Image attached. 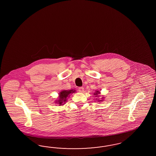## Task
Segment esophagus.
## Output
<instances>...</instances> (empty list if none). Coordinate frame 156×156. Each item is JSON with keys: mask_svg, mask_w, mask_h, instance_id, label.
Returning a JSON list of instances; mask_svg holds the SVG:
<instances>
[{"mask_svg": "<svg viewBox=\"0 0 156 156\" xmlns=\"http://www.w3.org/2000/svg\"><path fill=\"white\" fill-rule=\"evenodd\" d=\"M78 90H79L80 93H83L84 91V88L82 87H80L78 88Z\"/></svg>", "mask_w": 156, "mask_h": 156, "instance_id": "34e87169", "label": "esophagus"}]
</instances>
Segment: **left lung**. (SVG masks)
Masks as SVG:
<instances>
[{"label":"left lung","instance_id":"8db88e82","mask_svg":"<svg viewBox=\"0 0 156 156\" xmlns=\"http://www.w3.org/2000/svg\"><path fill=\"white\" fill-rule=\"evenodd\" d=\"M100 94H101V92L99 91V90H96L95 91V92L94 93V95L95 97H96V101H98V102H102L103 101H104V98H105V97H102L101 98V99H99L98 98L99 97V94L100 95Z\"/></svg>","mask_w":156,"mask_h":156}]
</instances>
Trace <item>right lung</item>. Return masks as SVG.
Segmentation results:
<instances>
[{
	"instance_id": "1",
	"label": "right lung",
	"mask_w": 156,
	"mask_h": 156,
	"mask_svg": "<svg viewBox=\"0 0 156 156\" xmlns=\"http://www.w3.org/2000/svg\"><path fill=\"white\" fill-rule=\"evenodd\" d=\"M76 90L71 89V90H63L58 94L59 97L58 99H57L55 103L59 104V106H63L65 105L66 102L67 98L70 96L71 94L75 93Z\"/></svg>"
}]
</instances>
